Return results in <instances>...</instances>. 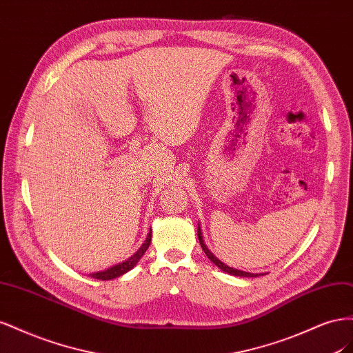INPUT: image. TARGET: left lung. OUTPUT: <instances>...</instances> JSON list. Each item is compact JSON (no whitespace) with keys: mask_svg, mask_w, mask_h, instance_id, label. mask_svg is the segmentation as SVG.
Returning <instances> with one entry per match:
<instances>
[{"mask_svg":"<svg viewBox=\"0 0 353 353\" xmlns=\"http://www.w3.org/2000/svg\"><path fill=\"white\" fill-rule=\"evenodd\" d=\"M197 236H199V241H200V245H201V249H203V252L206 253V256L208 258L215 263L219 270H222L223 272H227V274H230V275H236V276H258V275H261V274H252V272H244V271H240V270H236V268H231V266H228V265H225L223 262H221L215 254H213L209 249H208V245L205 244V240H203V232H201V228H200V223H199V227H197Z\"/></svg>","mask_w":353,"mask_h":353,"instance_id":"left-lung-1","label":"left lung"}]
</instances>
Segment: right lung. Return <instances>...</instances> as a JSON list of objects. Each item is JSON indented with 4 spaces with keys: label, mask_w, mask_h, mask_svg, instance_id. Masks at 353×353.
I'll use <instances>...</instances> for the list:
<instances>
[{
    "label": "right lung",
    "mask_w": 353,
    "mask_h": 353,
    "mask_svg": "<svg viewBox=\"0 0 353 353\" xmlns=\"http://www.w3.org/2000/svg\"><path fill=\"white\" fill-rule=\"evenodd\" d=\"M152 243V228L150 231H148L147 237H145V241L141 244V248L138 249L131 258H128L126 261L117 263V265H113L110 266V268L104 270V271H99V272H92L90 274V276H92V279L95 280H113V279H117V276H121L123 274H126L128 271H131L134 266L138 263V261H140L143 258V254L145 253V250L148 249V245H150Z\"/></svg>",
    "instance_id": "1"
}]
</instances>
